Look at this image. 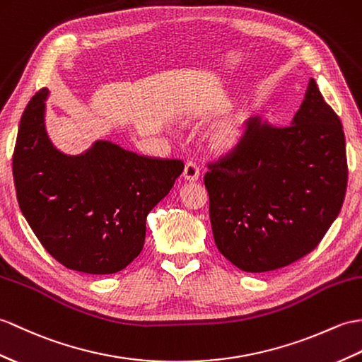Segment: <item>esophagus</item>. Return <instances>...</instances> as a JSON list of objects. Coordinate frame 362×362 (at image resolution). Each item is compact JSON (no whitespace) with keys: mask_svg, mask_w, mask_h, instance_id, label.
<instances>
[{"mask_svg":"<svg viewBox=\"0 0 362 362\" xmlns=\"http://www.w3.org/2000/svg\"><path fill=\"white\" fill-rule=\"evenodd\" d=\"M199 168L194 162H188L185 165V170H183V179L188 180V182H196L199 179Z\"/></svg>","mask_w":362,"mask_h":362,"instance_id":"esophagus-1","label":"esophagus"}]
</instances>
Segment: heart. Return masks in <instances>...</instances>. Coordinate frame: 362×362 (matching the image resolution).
Returning <instances> with one entry per match:
<instances>
[{
	"mask_svg": "<svg viewBox=\"0 0 362 362\" xmlns=\"http://www.w3.org/2000/svg\"><path fill=\"white\" fill-rule=\"evenodd\" d=\"M253 119L255 114L250 106L238 109L211 131L208 137L209 146L217 153H230V151L238 149L245 140Z\"/></svg>",
	"mask_w": 362,
	"mask_h": 362,
	"instance_id": "heart-1",
	"label": "heart"
}]
</instances>
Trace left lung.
Returning <instances> with one entry per match:
<instances>
[{
  "mask_svg": "<svg viewBox=\"0 0 362 362\" xmlns=\"http://www.w3.org/2000/svg\"><path fill=\"white\" fill-rule=\"evenodd\" d=\"M208 168L217 250L242 272H272L313 251L338 217L349 177L346 137L310 78L291 124L255 117L242 145Z\"/></svg>",
  "mask_w": 362,
  "mask_h": 362,
  "instance_id": "obj_1",
  "label": "left lung"
}]
</instances>
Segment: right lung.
I'll return each mask as SVG.
<instances>
[{"instance_id":"right-lung-1","label":"right lung","mask_w":362,"mask_h":362,"mask_svg":"<svg viewBox=\"0 0 362 362\" xmlns=\"http://www.w3.org/2000/svg\"><path fill=\"white\" fill-rule=\"evenodd\" d=\"M46 88L21 117L13 182L23 216L47 253L69 270L112 274L143 250L146 216L174 187L183 162L139 156L98 140L66 156L45 126Z\"/></svg>"}]
</instances>
